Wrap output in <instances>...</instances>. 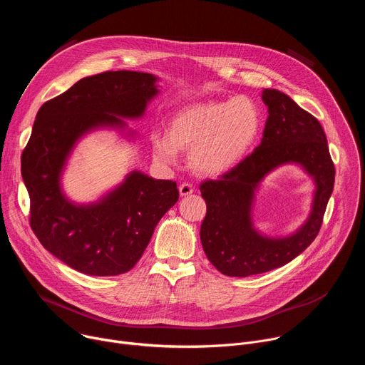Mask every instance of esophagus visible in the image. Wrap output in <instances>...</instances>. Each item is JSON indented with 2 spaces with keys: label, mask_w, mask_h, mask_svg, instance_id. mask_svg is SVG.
I'll return each mask as SVG.
<instances>
[{
  "label": "esophagus",
  "mask_w": 365,
  "mask_h": 365,
  "mask_svg": "<svg viewBox=\"0 0 365 365\" xmlns=\"http://www.w3.org/2000/svg\"><path fill=\"white\" fill-rule=\"evenodd\" d=\"M193 190H195L193 185H192V183H187V182H183V183L179 186V193H180V196H187V195L193 193Z\"/></svg>",
  "instance_id": "34e87169"
}]
</instances>
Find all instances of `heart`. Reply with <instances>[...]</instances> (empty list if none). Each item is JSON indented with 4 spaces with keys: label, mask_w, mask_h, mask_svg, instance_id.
Masks as SVG:
<instances>
[{
    "label": "heart",
    "mask_w": 365,
    "mask_h": 365,
    "mask_svg": "<svg viewBox=\"0 0 365 365\" xmlns=\"http://www.w3.org/2000/svg\"><path fill=\"white\" fill-rule=\"evenodd\" d=\"M262 127L263 113L250 96L196 102L172 117L169 131L151 133V148L155 160L175 165L180 148L190 147L189 160L197 173L221 176L244 160Z\"/></svg>",
    "instance_id": "obj_1"
}]
</instances>
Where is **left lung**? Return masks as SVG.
I'll return each mask as SVG.
<instances>
[{
  "mask_svg": "<svg viewBox=\"0 0 365 365\" xmlns=\"http://www.w3.org/2000/svg\"><path fill=\"white\" fill-rule=\"evenodd\" d=\"M262 99L269 113L262 143L221 179L200 185L206 202L200 242L215 269L231 277L270 272L303 252L321 230L334 190L335 168L319 121L277 89H264ZM286 164L302 167L314 182L311 212L292 235L264 236L252 221L255 193L272 171Z\"/></svg>",
  "mask_w": 365,
  "mask_h": 365,
  "instance_id": "1",
  "label": "left lung"
}]
</instances>
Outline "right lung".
I'll return each mask as SVG.
<instances>
[{
    "label": "right lung",
    "instance_id": "1",
    "mask_svg": "<svg viewBox=\"0 0 365 365\" xmlns=\"http://www.w3.org/2000/svg\"><path fill=\"white\" fill-rule=\"evenodd\" d=\"M158 82V76L133 71L88 76L44 102L36 115L21 155L30 225L50 254L79 273L117 276L131 270L179 199L176 182L140 170L89 203L72 200L62 187L71 154L86 134L115 130L128 140L137 137L125 120L144 117L160 92Z\"/></svg>",
    "mask_w": 365,
    "mask_h": 365
}]
</instances>
